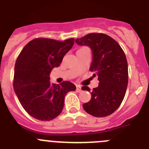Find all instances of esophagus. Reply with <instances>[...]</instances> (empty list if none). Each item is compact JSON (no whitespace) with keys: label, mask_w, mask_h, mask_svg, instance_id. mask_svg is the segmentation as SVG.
Listing matches in <instances>:
<instances>
[{"label":"esophagus","mask_w":149,"mask_h":149,"mask_svg":"<svg viewBox=\"0 0 149 149\" xmlns=\"http://www.w3.org/2000/svg\"><path fill=\"white\" fill-rule=\"evenodd\" d=\"M76 90H77V92H78V93H81V91H82L81 86H79V85H77V86H76Z\"/></svg>","instance_id":"34e87169"}]
</instances>
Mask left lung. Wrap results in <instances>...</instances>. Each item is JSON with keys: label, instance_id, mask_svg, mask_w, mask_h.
Returning <instances> with one entry per match:
<instances>
[{"label": "left lung", "instance_id": "obj_1", "mask_svg": "<svg viewBox=\"0 0 149 149\" xmlns=\"http://www.w3.org/2000/svg\"><path fill=\"white\" fill-rule=\"evenodd\" d=\"M79 45L89 46L93 52L91 72L98 76V87L90 92L88 86L83 90L91 93L89 102L83 104L84 110L95 117H104L116 111L125 95L128 83L127 59L119 43L104 33L87 34L75 39Z\"/></svg>", "mask_w": 149, "mask_h": 149}]
</instances>
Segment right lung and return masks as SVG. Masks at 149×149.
I'll return each instance as SVG.
<instances>
[{"label":"right lung","mask_w":149,"mask_h":149,"mask_svg":"<svg viewBox=\"0 0 149 149\" xmlns=\"http://www.w3.org/2000/svg\"><path fill=\"white\" fill-rule=\"evenodd\" d=\"M74 39L64 42L38 38L26 45L15 65L13 87L23 108L41 121H50L61 113L67 93L76 86L69 81L51 84L50 73L60 66Z\"/></svg>","instance_id":"1"}]
</instances>
